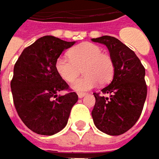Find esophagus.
Listing matches in <instances>:
<instances>
[{"label": "esophagus", "instance_id": "34e87169", "mask_svg": "<svg viewBox=\"0 0 159 159\" xmlns=\"http://www.w3.org/2000/svg\"><path fill=\"white\" fill-rule=\"evenodd\" d=\"M85 96V93H78V98H82Z\"/></svg>", "mask_w": 159, "mask_h": 159}]
</instances>
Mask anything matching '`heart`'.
Here are the masks:
<instances>
[{
    "instance_id": "b5f03b06",
    "label": "heart",
    "mask_w": 159,
    "mask_h": 159,
    "mask_svg": "<svg viewBox=\"0 0 159 159\" xmlns=\"http://www.w3.org/2000/svg\"><path fill=\"white\" fill-rule=\"evenodd\" d=\"M69 58L59 57L55 62L58 75L67 83H73L80 73L85 75L73 84L75 91H85L93 88L98 83L108 84L113 77L114 64L111 56L102 53L96 44L84 42L69 51Z\"/></svg>"
}]
</instances>
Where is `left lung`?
<instances>
[{
	"label": "left lung",
	"mask_w": 159,
	"mask_h": 159,
	"mask_svg": "<svg viewBox=\"0 0 159 159\" xmlns=\"http://www.w3.org/2000/svg\"><path fill=\"white\" fill-rule=\"evenodd\" d=\"M92 41L107 46L114 64L113 79L101 90L109 97L93 93V120L101 132L120 135L130 130L142 113L147 95L145 70L136 54L118 39L103 36Z\"/></svg>",
	"instance_id": "1"
}]
</instances>
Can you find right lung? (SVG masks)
I'll return each mask as SVG.
<instances>
[{
    "instance_id": "1",
    "label": "right lung",
    "mask_w": 159,
    "mask_h": 159,
    "mask_svg": "<svg viewBox=\"0 0 159 159\" xmlns=\"http://www.w3.org/2000/svg\"><path fill=\"white\" fill-rule=\"evenodd\" d=\"M75 43L42 37L25 48L15 64L11 81L14 104L22 121L38 134L52 135L61 131L78 100L55 69L61 52ZM62 90L69 92L58 97L57 93Z\"/></svg>"
}]
</instances>
